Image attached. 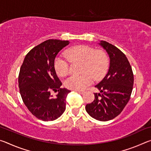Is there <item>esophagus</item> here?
<instances>
[{"label": "esophagus", "instance_id": "obj_1", "mask_svg": "<svg viewBox=\"0 0 151 151\" xmlns=\"http://www.w3.org/2000/svg\"><path fill=\"white\" fill-rule=\"evenodd\" d=\"M75 91L76 92V93H80V94H83L84 93H85V92H84V91Z\"/></svg>", "mask_w": 151, "mask_h": 151}]
</instances>
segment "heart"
<instances>
[{
    "mask_svg": "<svg viewBox=\"0 0 151 151\" xmlns=\"http://www.w3.org/2000/svg\"><path fill=\"white\" fill-rule=\"evenodd\" d=\"M65 57L58 56L54 62V68L58 75L66 76L69 73V64L81 63L80 76H72L66 79L65 85L74 91H83L91 84L93 78L95 81L103 78L109 67V58L104 51L94 49L86 45L71 47L65 52Z\"/></svg>",
    "mask_w": 151,
    "mask_h": 151,
    "instance_id": "obj_1",
    "label": "heart"
}]
</instances>
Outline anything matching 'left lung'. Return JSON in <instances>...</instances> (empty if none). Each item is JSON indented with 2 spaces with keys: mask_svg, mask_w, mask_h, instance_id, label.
<instances>
[{
  "mask_svg": "<svg viewBox=\"0 0 151 151\" xmlns=\"http://www.w3.org/2000/svg\"><path fill=\"white\" fill-rule=\"evenodd\" d=\"M99 45L106 50L110 58L108 73L98 85L100 93L94 94V100L86 105L91 117L100 121L113 119L122 111L131 95L134 76L127 58L115 46L104 40Z\"/></svg>",
  "mask_w": 151,
  "mask_h": 151,
  "instance_id": "8db88e82",
  "label": "left lung"
}]
</instances>
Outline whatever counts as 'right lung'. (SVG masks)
Returning a JSON list of instances; mask_svg holds the SVG:
<instances>
[{
    "label": "right lung",
    "instance_id": "1",
    "mask_svg": "<svg viewBox=\"0 0 151 151\" xmlns=\"http://www.w3.org/2000/svg\"><path fill=\"white\" fill-rule=\"evenodd\" d=\"M68 44V40H46L28 52L20 67L19 87L22 101L33 115L42 121H54L65 111L70 91L60 88L62 83L54 62L58 53ZM52 90L58 91L56 97L50 94Z\"/></svg>",
    "mask_w": 151,
    "mask_h": 151
}]
</instances>
